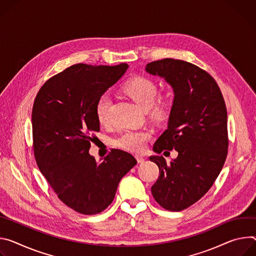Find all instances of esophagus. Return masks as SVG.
<instances>
[{
  "label": "esophagus",
  "mask_w": 256,
  "mask_h": 256,
  "mask_svg": "<svg viewBox=\"0 0 256 256\" xmlns=\"http://www.w3.org/2000/svg\"><path fill=\"white\" fill-rule=\"evenodd\" d=\"M136 160H137V162H138L139 164H144V160H146V158H142V156H136Z\"/></svg>",
  "instance_id": "obj_1"
}]
</instances>
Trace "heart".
<instances>
[{
	"label": "heart",
	"instance_id": "heart-1",
	"mask_svg": "<svg viewBox=\"0 0 256 256\" xmlns=\"http://www.w3.org/2000/svg\"><path fill=\"white\" fill-rule=\"evenodd\" d=\"M123 92L141 108L146 110H150V116L156 121L164 120L170 115L174 104L173 92H168L156 96V83L152 79L144 76H136L127 81L123 86ZM110 106L112 98L108 94H102L98 100L96 114L100 125L106 126L110 124ZM152 135V132L148 130L129 129L114 138L112 144L130 152L140 154L144 152Z\"/></svg>",
	"mask_w": 256,
	"mask_h": 256
}]
</instances>
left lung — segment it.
<instances>
[{"label": "left lung", "instance_id": "obj_1", "mask_svg": "<svg viewBox=\"0 0 256 256\" xmlns=\"http://www.w3.org/2000/svg\"><path fill=\"white\" fill-rule=\"evenodd\" d=\"M146 69L164 77L175 94L168 129L154 150L178 152L170 164L162 156L150 158L160 168L152 193L164 210L180 212L200 200L222 171L229 146L226 104L214 77L194 64L162 59Z\"/></svg>", "mask_w": 256, "mask_h": 256}]
</instances>
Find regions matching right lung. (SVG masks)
I'll return each instance as SVG.
<instances>
[{
	"label": "right lung",
	"instance_id": "obj_1",
	"mask_svg": "<svg viewBox=\"0 0 256 256\" xmlns=\"http://www.w3.org/2000/svg\"><path fill=\"white\" fill-rule=\"evenodd\" d=\"M128 65L75 64L54 75L32 106V146L38 168L59 200L77 212L96 214L114 200L120 180L137 164L127 152L112 150L104 162L88 154L100 131L96 104Z\"/></svg>",
	"mask_w": 256,
	"mask_h": 256
}]
</instances>
